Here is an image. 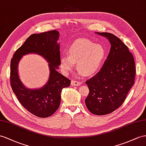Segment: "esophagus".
<instances>
[{"label": "esophagus", "instance_id": "34e87169", "mask_svg": "<svg viewBox=\"0 0 146 146\" xmlns=\"http://www.w3.org/2000/svg\"><path fill=\"white\" fill-rule=\"evenodd\" d=\"M71 84H72V86H80L81 84V83L80 81H74V80H72V82H71Z\"/></svg>", "mask_w": 146, "mask_h": 146}]
</instances>
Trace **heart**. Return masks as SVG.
I'll return each instance as SVG.
<instances>
[{
    "label": "heart",
    "instance_id": "obj_1",
    "mask_svg": "<svg viewBox=\"0 0 146 146\" xmlns=\"http://www.w3.org/2000/svg\"><path fill=\"white\" fill-rule=\"evenodd\" d=\"M105 48L87 39H80L71 45L68 55L60 57V65L63 72H68L76 63V70L82 75L89 76L100 70L106 58Z\"/></svg>",
    "mask_w": 146,
    "mask_h": 146
}]
</instances>
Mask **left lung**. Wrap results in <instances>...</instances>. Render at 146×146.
I'll list each match as a JSON object with an SVG mask.
<instances>
[{"label":"left lung","instance_id":"8db88e82","mask_svg":"<svg viewBox=\"0 0 146 146\" xmlns=\"http://www.w3.org/2000/svg\"><path fill=\"white\" fill-rule=\"evenodd\" d=\"M96 33L109 39L111 48L100 72L85 82L89 89L85 103L92 113L104 115L124 102L134 83L135 63L128 47L118 37L109 33Z\"/></svg>","mask_w":146,"mask_h":146}]
</instances>
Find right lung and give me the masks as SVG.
Masks as SVG:
<instances>
[{
	"label": "right lung",
	"mask_w": 146,
	"mask_h": 146,
	"mask_svg": "<svg viewBox=\"0 0 146 146\" xmlns=\"http://www.w3.org/2000/svg\"><path fill=\"white\" fill-rule=\"evenodd\" d=\"M59 32L54 30L33 34L16 50L10 63L11 86L19 102L32 114L40 118L53 115L60 106L62 89L69 87L71 81L58 72L60 65ZM36 53L49 63L50 76L42 87L30 89L26 87L18 74V63L23 55Z\"/></svg>",
	"instance_id": "right-lung-1"
}]
</instances>
